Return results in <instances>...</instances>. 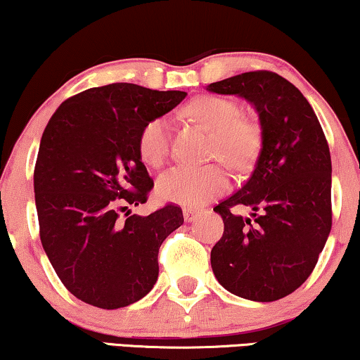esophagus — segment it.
<instances>
[{"instance_id":"1","label":"esophagus","mask_w":360,"mask_h":360,"mask_svg":"<svg viewBox=\"0 0 360 360\" xmlns=\"http://www.w3.org/2000/svg\"><path fill=\"white\" fill-rule=\"evenodd\" d=\"M200 214V210H195V208H185L184 210V216H185V221H193L196 219V216Z\"/></svg>"}]
</instances>
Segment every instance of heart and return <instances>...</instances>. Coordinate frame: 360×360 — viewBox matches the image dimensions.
I'll return each instance as SVG.
<instances>
[{
  "mask_svg": "<svg viewBox=\"0 0 360 360\" xmlns=\"http://www.w3.org/2000/svg\"><path fill=\"white\" fill-rule=\"evenodd\" d=\"M190 116L214 132L211 154L223 157L234 167H244L257 154L260 126L240 115V106L226 96H201L186 108ZM170 120L167 116L152 117L144 124L137 149L141 159L150 167L164 164L170 150ZM229 188V174L224 164L206 167L176 165L164 172L157 180V191L164 200L185 206H200L223 195Z\"/></svg>",
  "mask_w": 360,
  "mask_h": 360,
  "instance_id": "b5f03b06",
  "label": "heart"
}]
</instances>
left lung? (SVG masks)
I'll return each instance as SVG.
<instances>
[{
    "mask_svg": "<svg viewBox=\"0 0 360 360\" xmlns=\"http://www.w3.org/2000/svg\"><path fill=\"white\" fill-rule=\"evenodd\" d=\"M208 90L245 98L257 108L262 127L252 174L214 206L224 233L211 249V267L231 293L275 302L311 275L331 231L326 136L303 93L275 72H245ZM240 204L253 208L252 220L230 213Z\"/></svg>",
    "mask_w": 360,
    "mask_h": 360,
    "instance_id": "left-lung-1",
    "label": "left lung"
}]
</instances>
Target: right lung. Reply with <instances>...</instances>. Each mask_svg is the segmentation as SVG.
<instances>
[{
  "mask_svg": "<svg viewBox=\"0 0 360 360\" xmlns=\"http://www.w3.org/2000/svg\"><path fill=\"white\" fill-rule=\"evenodd\" d=\"M185 96L134 83L90 88L63 101L44 129L34 167L39 236L60 282L91 307L116 309L146 297L159 277L162 243L184 224L174 203L149 216L129 208L154 188L139 132Z\"/></svg>",
  "mask_w": 360,
  "mask_h": 360,
  "instance_id": "right-lung-1",
  "label": "right lung"
}]
</instances>
